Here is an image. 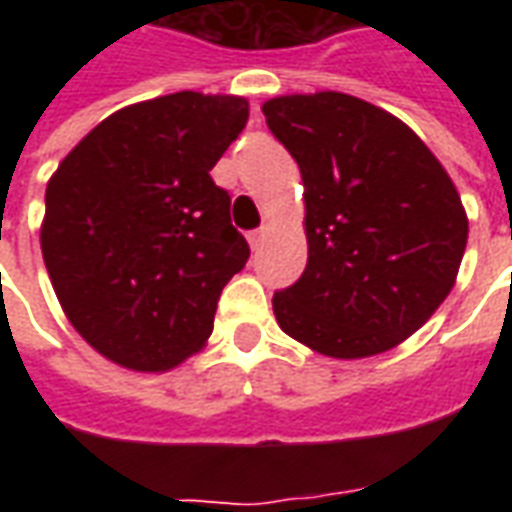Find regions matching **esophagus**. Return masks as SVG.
Listing matches in <instances>:
<instances>
[{
    "instance_id": "obj_1",
    "label": "esophagus",
    "mask_w": 512,
    "mask_h": 512,
    "mask_svg": "<svg viewBox=\"0 0 512 512\" xmlns=\"http://www.w3.org/2000/svg\"><path fill=\"white\" fill-rule=\"evenodd\" d=\"M263 238H266V230L260 227V230H255V233H249V246L257 252V249L263 246Z\"/></svg>"
}]
</instances>
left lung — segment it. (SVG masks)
I'll return each mask as SVG.
<instances>
[{
    "label": "left lung",
    "mask_w": 512,
    "mask_h": 512,
    "mask_svg": "<svg viewBox=\"0 0 512 512\" xmlns=\"http://www.w3.org/2000/svg\"><path fill=\"white\" fill-rule=\"evenodd\" d=\"M263 115L304 180L307 268L274 293L282 332L334 359L384 354L450 296L469 222L406 123L345 93L282 95Z\"/></svg>",
    "instance_id": "1"
}]
</instances>
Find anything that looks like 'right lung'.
Segmentation results:
<instances>
[{"instance_id":"obj_1","label":"right lung","mask_w":512,"mask_h":512,"mask_svg":"<svg viewBox=\"0 0 512 512\" xmlns=\"http://www.w3.org/2000/svg\"><path fill=\"white\" fill-rule=\"evenodd\" d=\"M246 120L238 95H161L106 117L51 175L43 260L73 329L106 359L161 373L211 337L249 260L211 169Z\"/></svg>"}]
</instances>
